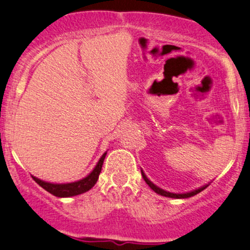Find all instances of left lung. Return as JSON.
Segmentation results:
<instances>
[{"label": "left lung", "mask_w": 250, "mask_h": 250, "mask_svg": "<svg viewBox=\"0 0 250 250\" xmlns=\"http://www.w3.org/2000/svg\"><path fill=\"white\" fill-rule=\"evenodd\" d=\"M141 174H142L143 180L146 181V183H147V185L149 186V187H150L151 189H153V190L155 191V193L159 194V195H162V196H166V197H171V199H188V197H191V196H194V195L199 194L200 191H202L203 189H206V188L208 187L209 185H210V182H208L207 185L201 186V187L196 188V189H194V190L187 191V193H171V191H167V190H165V189H162V188L157 187L156 185H154V183L151 182V181L148 179L147 175L145 174V171H143L142 169H141Z\"/></svg>", "instance_id": "obj_1"}]
</instances>
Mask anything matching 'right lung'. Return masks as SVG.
Segmentation results:
<instances>
[{
    "instance_id": "right-lung-1",
    "label": "right lung",
    "mask_w": 250,
    "mask_h": 250,
    "mask_svg": "<svg viewBox=\"0 0 250 250\" xmlns=\"http://www.w3.org/2000/svg\"><path fill=\"white\" fill-rule=\"evenodd\" d=\"M105 155H107V151L103 153L102 156L100 157L99 162L96 163L95 167H94L93 170H91L87 176L83 177L81 180L74 181V182L53 183V182H47V181H43L41 179H37L35 176H33V179L35 180L36 183H39L43 189H45L48 193L53 194L54 196H57V197L76 196V195L83 194L85 193V191L90 190V189L95 186L97 180H99V175L101 173L102 165L105 159Z\"/></svg>"
}]
</instances>
